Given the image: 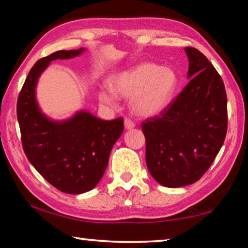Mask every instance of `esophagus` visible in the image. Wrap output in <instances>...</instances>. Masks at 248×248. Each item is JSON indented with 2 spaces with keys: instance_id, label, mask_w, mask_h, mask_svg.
<instances>
[{
  "instance_id": "obj_1",
  "label": "esophagus",
  "mask_w": 248,
  "mask_h": 248,
  "mask_svg": "<svg viewBox=\"0 0 248 248\" xmlns=\"http://www.w3.org/2000/svg\"><path fill=\"white\" fill-rule=\"evenodd\" d=\"M134 125H136V124H134V123L131 119L124 118V127H125V129H132V128H134Z\"/></svg>"
}]
</instances>
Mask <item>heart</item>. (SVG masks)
Listing matches in <instances>:
<instances>
[{"instance_id": "heart-1", "label": "heart", "mask_w": 248, "mask_h": 248, "mask_svg": "<svg viewBox=\"0 0 248 248\" xmlns=\"http://www.w3.org/2000/svg\"><path fill=\"white\" fill-rule=\"evenodd\" d=\"M110 89L99 92L103 104L114 106L116 94L131 96V107L137 114L154 116L169 107L178 86V77L170 68L143 62L110 78Z\"/></svg>"}]
</instances>
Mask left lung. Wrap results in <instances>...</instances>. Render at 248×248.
I'll use <instances>...</instances> for the list:
<instances>
[{"mask_svg":"<svg viewBox=\"0 0 248 248\" xmlns=\"http://www.w3.org/2000/svg\"><path fill=\"white\" fill-rule=\"evenodd\" d=\"M185 50L189 59V82L169 107L141 124L149 171L157 183L170 188L202 177L228 131V99L222 78L198 49Z\"/></svg>","mask_w":248,"mask_h":248,"instance_id":"left-lung-1","label":"left lung"}]
</instances>
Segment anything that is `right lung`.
<instances>
[{
  "instance_id": "add662e5",
  "label": "right lung",
  "mask_w": 248,
  "mask_h": 248,
  "mask_svg": "<svg viewBox=\"0 0 248 248\" xmlns=\"http://www.w3.org/2000/svg\"><path fill=\"white\" fill-rule=\"evenodd\" d=\"M82 51L60 50L39 59L25 79L16 108L28 161L54 188L73 195L89 191L98 184L112 146L124 131L123 117L107 121L78 112L64 123H53L37 106V79L50 61L77 57Z\"/></svg>"
}]
</instances>
